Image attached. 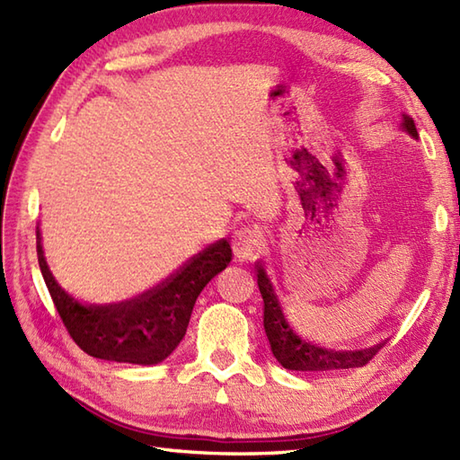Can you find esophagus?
I'll return each mask as SVG.
<instances>
[{"label": "esophagus", "mask_w": 460, "mask_h": 460, "mask_svg": "<svg viewBox=\"0 0 460 460\" xmlns=\"http://www.w3.org/2000/svg\"><path fill=\"white\" fill-rule=\"evenodd\" d=\"M261 233L252 227H243L237 229L235 235H233V252L239 261H249L251 257L257 255L261 247Z\"/></svg>", "instance_id": "34e87169"}]
</instances>
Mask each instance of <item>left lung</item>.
I'll return each instance as SVG.
<instances>
[{
    "mask_svg": "<svg viewBox=\"0 0 460 460\" xmlns=\"http://www.w3.org/2000/svg\"><path fill=\"white\" fill-rule=\"evenodd\" d=\"M403 130L413 136L417 140L419 134L415 128V122L411 116L403 114ZM257 285L265 302V332L269 338V344L277 361L287 369L295 371H330V369H349V367H361L374 358L377 351L385 344H376L366 349H328L312 344V341L302 340L295 330L290 328L288 320L285 318L279 298L275 295V288L270 285V279L267 277V270L257 262Z\"/></svg>",
    "mask_w": 460,
    "mask_h": 460,
    "instance_id": "1",
    "label": "left lung"
}]
</instances>
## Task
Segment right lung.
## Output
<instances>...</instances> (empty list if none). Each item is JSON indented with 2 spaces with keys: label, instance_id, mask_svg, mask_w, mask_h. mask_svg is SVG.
<instances>
[{
  "label": "right lung",
  "instance_id": "1",
  "mask_svg": "<svg viewBox=\"0 0 460 460\" xmlns=\"http://www.w3.org/2000/svg\"><path fill=\"white\" fill-rule=\"evenodd\" d=\"M231 257L229 241L219 239L138 296L112 305H83L49 270L37 227L39 269L68 334L89 356L122 364L155 366L168 358L185 336L199 292Z\"/></svg>",
  "mask_w": 460,
  "mask_h": 460
}]
</instances>
